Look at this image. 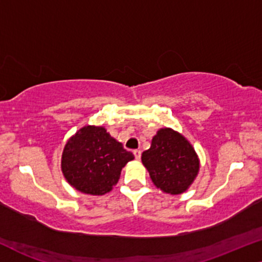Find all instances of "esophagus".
Instances as JSON below:
<instances>
[{
  "mask_svg": "<svg viewBox=\"0 0 262 262\" xmlns=\"http://www.w3.org/2000/svg\"><path fill=\"white\" fill-rule=\"evenodd\" d=\"M133 154H134L135 158H137V160H140V157H141V151L140 150H134Z\"/></svg>",
  "mask_w": 262,
  "mask_h": 262,
  "instance_id": "34e87169",
  "label": "esophagus"
}]
</instances>
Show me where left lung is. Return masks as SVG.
<instances>
[{
    "instance_id": "1",
    "label": "left lung",
    "mask_w": 262,
    "mask_h": 262,
    "mask_svg": "<svg viewBox=\"0 0 262 262\" xmlns=\"http://www.w3.org/2000/svg\"><path fill=\"white\" fill-rule=\"evenodd\" d=\"M152 183L165 193H183L200 170V160L192 145L170 128H162L152 138L151 147L141 155Z\"/></svg>"
}]
</instances>
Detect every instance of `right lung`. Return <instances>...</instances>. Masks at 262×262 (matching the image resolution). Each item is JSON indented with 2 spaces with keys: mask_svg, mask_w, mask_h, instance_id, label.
Segmentation results:
<instances>
[{
  "mask_svg": "<svg viewBox=\"0 0 262 262\" xmlns=\"http://www.w3.org/2000/svg\"><path fill=\"white\" fill-rule=\"evenodd\" d=\"M134 155L104 127L85 125L66 142L61 170L68 183L82 193L101 196L118 183L121 170Z\"/></svg>",
  "mask_w": 262,
  "mask_h": 262,
  "instance_id": "1",
  "label": "right lung"
}]
</instances>
